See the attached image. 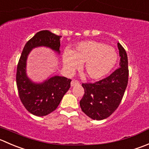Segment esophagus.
Instances as JSON below:
<instances>
[{
	"mask_svg": "<svg viewBox=\"0 0 149 149\" xmlns=\"http://www.w3.org/2000/svg\"><path fill=\"white\" fill-rule=\"evenodd\" d=\"M79 82L78 81L72 80L71 82H70V85H71V86H76V85H79Z\"/></svg>",
	"mask_w": 149,
	"mask_h": 149,
	"instance_id": "34e87169",
	"label": "esophagus"
}]
</instances>
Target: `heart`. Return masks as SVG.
<instances>
[{"instance_id": "heart-1", "label": "heart", "mask_w": 149, "mask_h": 149, "mask_svg": "<svg viewBox=\"0 0 149 149\" xmlns=\"http://www.w3.org/2000/svg\"><path fill=\"white\" fill-rule=\"evenodd\" d=\"M113 47L95 41H82L70 52H65L63 63L68 73H73L83 64V70L89 79L98 80L112 70L117 61Z\"/></svg>"}]
</instances>
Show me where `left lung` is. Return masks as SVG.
<instances>
[{
  "label": "left lung",
  "mask_w": 149,
  "mask_h": 149,
  "mask_svg": "<svg viewBox=\"0 0 149 149\" xmlns=\"http://www.w3.org/2000/svg\"><path fill=\"white\" fill-rule=\"evenodd\" d=\"M119 68L105 79L94 84H83L84 95L80 100L84 113L94 120H102L119 107L128 83V60L126 51L119 43Z\"/></svg>",
  "instance_id": "left-lung-1"
}]
</instances>
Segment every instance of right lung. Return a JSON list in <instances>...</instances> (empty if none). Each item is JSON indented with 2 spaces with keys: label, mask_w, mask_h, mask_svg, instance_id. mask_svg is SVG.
<instances>
[{
  "label": "right lung",
  "mask_w": 149,
  "mask_h": 149,
  "mask_svg": "<svg viewBox=\"0 0 149 149\" xmlns=\"http://www.w3.org/2000/svg\"><path fill=\"white\" fill-rule=\"evenodd\" d=\"M61 37L49 30L38 32L25 44L19 60L16 76L19 95L24 108L35 116H44L54 111L70 89L71 80L54 76L39 83L33 81L27 75V57L33 49L41 47L60 54Z\"/></svg>",
  "instance_id": "obj_1"
}]
</instances>
